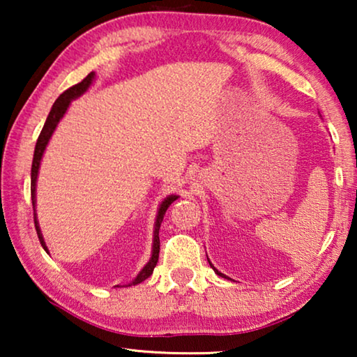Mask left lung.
Here are the masks:
<instances>
[{
  "mask_svg": "<svg viewBox=\"0 0 357 357\" xmlns=\"http://www.w3.org/2000/svg\"><path fill=\"white\" fill-rule=\"evenodd\" d=\"M208 261H209V260H208ZM209 265H211V263H209ZM211 268H213V270H214V271H216V275H219V276H222V278H227L226 275H222V273H221V271H218V270H216V268H214L213 265H211Z\"/></svg>",
  "mask_w": 357,
  "mask_h": 357,
  "instance_id": "left-lung-1",
  "label": "left lung"
}]
</instances>
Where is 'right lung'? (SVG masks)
Segmentation results:
<instances>
[{"label": "right lung", "mask_w": 357, "mask_h": 357, "mask_svg": "<svg viewBox=\"0 0 357 357\" xmlns=\"http://www.w3.org/2000/svg\"><path fill=\"white\" fill-rule=\"evenodd\" d=\"M96 77V73H89L84 79L81 82H77L70 89H66L63 94L58 97L55 100V104H53L50 114L47 116V121L45 125H43V128L40 131V136H38L37 139V144H36V151H33V160H32V170H31V195H32V206H33V222H36V231H37V236H38V241H40L43 250L48 253V248L45 245V241H43V236L40 232V227H38V221H37V214H36V185H37V175H38V167H40V160H42V155L45 153V148L48 144V141H50L53 131H55L56 125L60 123V120L63 119V115L66 114L68 107H70L71 100L77 99V97L84 94V92L89 89V86L92 84V81H94ZM178 197L177 195H169L167 198L164 199L162 203H160L159 206V211H158V216H155V224H154V241H153V255H151V260L146 263V266L143 268L138 273V276L135 278L133 281L130 282L131 284H139V282H143L144 280H148V278L153 275L154 271V266L158 265V260H159V248H160V242H159V229H160V222H162L164 219V214L167 211V208L172 204L175 199Z\"/></svg>", "instance_id": "right-lung-1"}]
</instances>
